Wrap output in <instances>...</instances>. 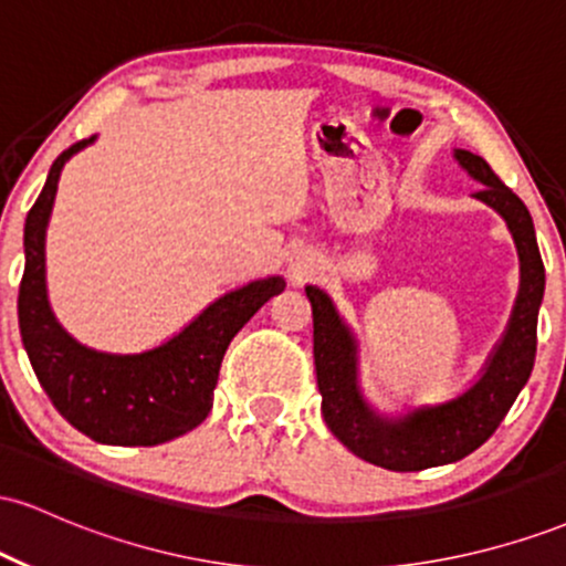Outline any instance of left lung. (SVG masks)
Returning a JSON list of instances; mask_svg holds the SVG:
<instances>
[{"mask_svg": "<svg viewBox=\"0 0 566 566\" xmlns=\"http://www.w3.org/2000/svg\"><path fill=\"white\" fill-rule=\"evenodd\" d=\"M454 159L482 180V188L473 197L495 207L505 218L522 261V287L511 324L476 386L447 405L415 409L399 420L380 418L365 405L356 388L354 337L335 314L329 297L319 287H305L314 316V365L324 423L350 452L388 471L447 465L482 447L516 401L535 365L545 269L530 210L482 157L458 148Z\"/></svg>", "mask_w": 566, "mask_h": 566, "instance_id": "8db88e82", "label": "left lung"}]
</instances>
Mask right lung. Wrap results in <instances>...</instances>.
I'll list each match as a JSON object with an SVG mask.
<instances>
[{
	"label": "right lung",
	"mask_w": 566,
	"mask_h": 566,
	"mask_svg": "<svg viewBox=\"0 0 566 566\" xmlns=\"http://www.w3.org/2000/svg\"><path fill=\"white\" fill-rule=\"evenodd\" d=\"M95 138H84L53 161L23 229L25 269L18 324L36 380L76 431L101 444L154 447L197 428L212 409L220 361L233 335L284 290L282 276L258 279L205 308L180 335L146 354H101L55 322L44 290V231L63 165Z\"/></svg>",
	"instance_id": "add662e5"
}]
</instances>
